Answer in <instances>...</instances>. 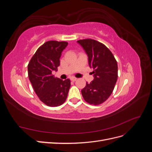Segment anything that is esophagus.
<instances>
[{"label": "esophagus", "instance_id": "34e87169", "mask_svg": "<svg viewBox=\"0 0 152 152\" xmlns=\"http://www.w3.org/2000/svg\"><path fill=\"white\" fill-rule=\"evenodd\" d=\"M70 80L73 82H75L77 80V78L74 77H70Z\"/></svg>", "mask_w": 152, "mask_h": 152}]
</instances>
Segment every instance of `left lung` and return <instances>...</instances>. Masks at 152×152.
I'll list each match as a JSON object with an SVG mask.
<instances>
[{
    "label": "left lung",
    "mask_w": 152,
    "mask_h": 152,
    "mask_svg": "<svg viewBox=\"0 0 152 152\" xmlns=\"http://www.w3.org/2000/svg\"><path fill=\"white\" fill-rule=\"evenodd\" d=\"M88 56L89 66L93 69L94 79L81 90L87 103L98 105L112 94L118 78L115 58L103 44L91 39L77 41Z\"/></svg>",
    "instance_id": "obj_1"
}]
</instances>
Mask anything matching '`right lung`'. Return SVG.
I'll list each match as a JSON object with an SVG mask.
<instances>
[{"instance_id":"right-lung-1","label":"right lung","mask_w":152,"mask_h":152,"mask_svg":"<svg viewBox=\"0 0 152 152\" xmlns=\"http://www.w3.org/2000/svg\"><path fill=\"white\" fill-rule=\"evenodd\" d=\"M67 45L65 41H48L37 50L28 65L32 87L41 102L49 107L61 105L70 89V79L63 80L52 74L60 65L59 58Z\"/></svg>"}]
</instances>
